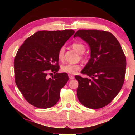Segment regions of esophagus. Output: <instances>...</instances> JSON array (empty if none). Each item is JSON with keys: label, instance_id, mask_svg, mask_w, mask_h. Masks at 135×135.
<instances>
[{"label": "esophagus", "instance_id": "34e87169", "mask_svg": "<svg viewBox=\"0 0 135 135\" xmlns=\"http://www.w3.org/2000/svg\"><path fill=\"white\" fill-rule=\"evenodd\" d=\"M68 77H69L70 79H71V80H73V79H74V77L73 76H72V75H71V74H69V75H68Z\"/></svg>", "mask_w": 135, "mask_h": 135}]
</instances>
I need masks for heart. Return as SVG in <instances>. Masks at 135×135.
<instances>
[{"instance_id": "obj_1", "label": "heart", "mask_w": 135, "mask_h": 135, "mask_svg": "<svg viewBox=\"0 0 135 135\" xmlns=\"http://www.w3.org/2000/svg\"><path fill=\"white\" fill-rule=\"evenodd\" d=\"M71 47L75 51H77L79 54L83 53L85 51V46L83 43L80 42H74L72 43ZM65 47L62 46L59 48L58 52V58L59 60L62 61L64 57ZM80 69V65L76 64H65L61 67L62 71L71 74H74L77 73V71Z\"/></svg>"}]
</instances>
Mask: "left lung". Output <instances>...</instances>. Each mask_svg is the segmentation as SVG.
Returning <instances> with one entry per match:
<instances>
[{
  "label": "left lung",
  "instance_id": "obj_1",
  "mask_svg": "<svg viewBox=\"0 0 135 135\" xmlns=\"http://www.w3.org/2000/svg\"><path fill=\"white\" fill-rule=\"evenodd\" d=\"M76 37L85 41L90 49V58L81 71L90 78L75 77L79 82L77 98L87 108H102L118 95L124 83V54L117 38L108 31L79 30Z\"/></svg>",
  "mask_w": 135,
  "mask_h": 135
}]
</instances>
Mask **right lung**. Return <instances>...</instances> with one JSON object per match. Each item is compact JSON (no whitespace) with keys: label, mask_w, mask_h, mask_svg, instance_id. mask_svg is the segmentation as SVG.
<instances>
[{"label":"right lung","mask_w":135,"mask_h":135,"mask_svg":"<svg viewBox=\"0 0 135 135\" xmlns=\"http://www.w3.org/2000/svg\"><path fill=\"white\" fill-rule=\"evenodd\" d=\"M74 31H39L24 41L14 59L15 80L18 89L32 105L45 109L55 105L67 83V73L58 72V52Z\"/></svg>","instance_id":"right-lung-1"}]
</instances>
